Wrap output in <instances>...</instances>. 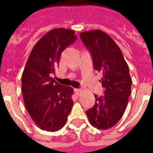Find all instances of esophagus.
<instances>
[{
	"instance_id": "1",
	"label": "esophagus",
	"mask_w": 153,
	"mask_h": 153,
	"mask_svg": "<svg viewBox=\"0 0 153 153\" xmlns=\"http://www.w3.org/2000/svg\"><path fill=\"white\" fill-rule=\"evenodd\" d=\"M74 93L76 94L77 96H79L81 93H82V90L81 89H74Z\"/></svg>"
}]
</instances>
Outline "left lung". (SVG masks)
<instances>
[{
    "mask_svg": "<svg viewBox=\"0 0 153 153\" xmlns=\"http://www.w3.org/2000/svg\"><path fill=\"white\" fill-rule=\"evenodd\" d=\"M92 54L94 70L102 74L103 97L95 96V105L87 111L89 123L98 129L111 128L122 118L131 93L132 79L128 64L115 41L102 30L80 33Z\"/></svg>",
    "mask_w": 153,
    "mask_h": 153,
    "instance_id": "8db88e82",
    "label": "left lung"
}]
</instances>
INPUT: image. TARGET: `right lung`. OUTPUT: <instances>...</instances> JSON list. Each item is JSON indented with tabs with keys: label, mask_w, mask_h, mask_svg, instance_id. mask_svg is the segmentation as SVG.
Returning a JSON list of instances; mask_svg holds the SVG:
<instances>
[{
	"label": "right lung",
	"mask_w": 153,
	"mask_h": 153,
	"mask_svg": "<svg viewBox=\"0 0 153 153\" xmlns=\"http://www.w3.org/2000/svg\"><path fill=\"white\" fill-rule=\"evenodd\" d=\"M76 39L72 29L54 28L35 44L25 65L21 78L25 107L42 130H60L73 107V88L60 85L51 75L62 51Z\"/></svg>",
	"instance_id": "1"
}]
</instances>
